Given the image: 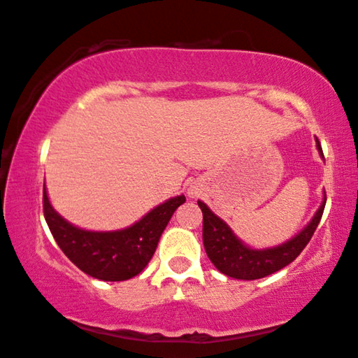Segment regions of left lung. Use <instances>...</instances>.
Masks as SVG:
<instances>
[{
	"label": "left lung",
	"instance_id": "left-lung-1",
	"mask_svg": "<svg viewBox=\"0 0 358 358\" xmlns=\"http://www.w3.org/2000/svg\"><path fill=\"white\" fill-rule=\"evenodd\" d=\"M317 148L323 156L322 145L318 140ZM324 204H327V196L313 215L312 222L289 241L270 249H250L241 239L234 236L230 227L222 218H218L204 202L197 201V206L202 210V241H204L206 252L209 255L210 262L223 275L236 280L264 278V276L285 268L286 265L297 259V255L302 252L315 233L318 223L322 220Z\"/></svg>",
	"mask_w": 358,
	"mask_h": 358
}]
</instances>
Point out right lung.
<instances>
[{
	"label": "right lung",
	"mask_w": 358,
	"mask_h": 358,
	"mask_svg": "<svg viewBox=\"0 0 358 358\" xmlns=\"http://www.w3.org/2000/svg\"><path fill=\"white\" fill-rule=\"evenodd\" d=\"M185 201L183 194L172 197L125 230L88 231L64 220L43 188V213L57 246L80 270L103 281H124L141 273L173 212Z\"/></svg>",
	"instance_id": "right-lung-1"
}]
</instances>
